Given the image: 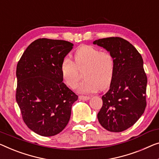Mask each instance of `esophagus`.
<instances>
[{"label": "esophagus", "mask_w": 159, "mask_h": 159, "mask_svg": "<svg viewBox=\"0 0 159 159\" xmlns=\"http://www.w3.org/2000/svg\"><path fill=\"white\" fill-rule=\"evenodd\" d=\"M90 98L89 96H79V99L80 100H84V101H87Z\"/></svg>", "instance_id": "34e87169"}]
</instances>
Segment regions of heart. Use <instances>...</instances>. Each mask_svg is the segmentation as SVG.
<instances>
[{"instance_id": "obj_1", "label": "heart", "mask_w": 159, "mask_h": 159, "mask_svg": "<svg viewBox=\"0 0 159 159\" xmlns=\"http://www.w3.org/2000/svg\"><path fill=\"white\" fill-rule=\"evenodd\" d=\"M73 62L66 58L61 66L63 81L70 89H75L80 79L79 70L84 69L85 79L79 86V92L91 93L109 86L115 72V59L110 52L89 45H82L75 51Z\"/></svg>"}]
</instances>
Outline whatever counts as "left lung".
I'll list each match as a JSON object with an SVG mask.
<instances>
[{
	"label": "left lung",
	"mask_w": 159,
	"mask_h": 159,
	"mask_svg": "<svg viewBox=\"0 0 159 159\" xmlns=\"http://www.w3.org/2000/svg\"><path fill=\"white\" fill-rule=\"evenodd\" d=\"M106 48L115 59V72L110 89L102 96L98 121L111 132H121L132 126L146 107L147 76L141 55L129 41L109 37L93 42Z\"/></svg>",
	"instance_id": "8db88e82"
}]
</instances>
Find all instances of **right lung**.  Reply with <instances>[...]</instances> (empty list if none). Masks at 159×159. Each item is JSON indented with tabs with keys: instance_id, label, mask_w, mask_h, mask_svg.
<instances>
[{
	"instance_id": "right-lung-1",
	"label": "right lung",
	"mask_w": 159,
	"mask_h": 159,
	"mask_svg": "<svg viewBox=\"0 0 159 159\" xmlns=\"http://www.w3.org/2000/svg\"><path fill=\"white\" fill-rule=\"evenodd\" d=\"M73 44L62 40L39 39L18 62L16 98L23 121L43 136L65 129L78 96L63 82L61 66Z\"/></svg>"
}]
</instances>
